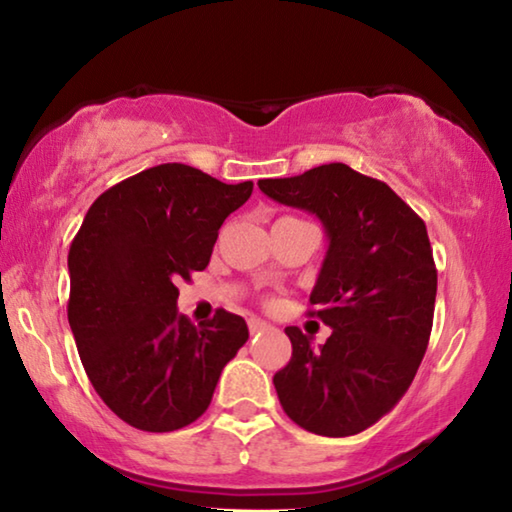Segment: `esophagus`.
I'll list each match as a JSON object with an SVG mask.
<instances>
[{"label":"esophagus","instance_id":"esophagus-1","mask_svg":"<svg viewBox=\"0 0 512 512\" xmlns=\"http://www.w3.org/2000/svg\"><path fill=\"white\" fill-rule=\"evenodd\" d=\"M248 329H250V334H259V332H266V329H271V325H268L262 318H250Z\"/></svg>","mask_w":512,"mask_h":512}]
</instances>
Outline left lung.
<instances>
[{
    "label": "left lung",
    "instance_id": "1",
    "mask_svg": "<svg viewBox=\"0 0 512 512\" xmlns=\"http://www.w3.org/2000/svg\"><path fill=\"white\" fill-rule=\"evenodd\" d=\"M273 201L318 216L329 239L309 302L332 336L311 348L298 327L273 384L284 413L311 433L354 436L409 391L427 352L438 273L427 225L381 180L343 162L259 180Z\"/></svg>",
    "mask_w": 512,
    "mask_h": 512
}]
</instances>
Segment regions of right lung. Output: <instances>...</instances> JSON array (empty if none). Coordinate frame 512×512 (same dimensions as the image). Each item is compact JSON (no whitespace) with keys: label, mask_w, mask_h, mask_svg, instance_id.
<instances>
[{"label":"right lung","mask_w":512,"mask_h":512,"mask_svg":"<svg viewBox=\"0 0 512 512\" xmlns=\"http://www.w3.org/2000/svg\"><path fill=\"white\" fill-rule=\"evenodd\" d=\"M253 194L167 162L103 192L69 246L67 318L94 391L142 431L201 418L216 381L248 341L246 320L216 309L194 325L176 282L203 271L219 228Z\"/></svg>","instance_id":"1"}]
</instances>
